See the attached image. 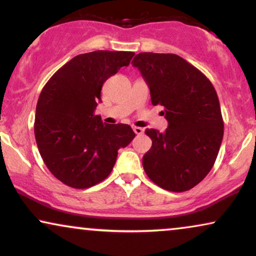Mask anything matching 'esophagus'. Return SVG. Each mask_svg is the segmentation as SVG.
<instances>
[{"label": "esophagus", "mask_w": 256, "mask_h": 256, "mask_svg": "<svg viewBox=\"0 0 256 256\" xmlns=\"http://www.w3.org/2000/svg\"><path fill=\"white\" fill-rule=\"evenodd\" d=\"M132 128H134V131L136 134H142L144 132V128H138V126H132Z\"/></svg>", "instance_id": "esophagus-1"}]
</instances>
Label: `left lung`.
<instances>
[{
    "mask_svg": "<svg viewBox=\"0 0 256 256\" xmlns=\"http://www.w3.org/2000/svg\"><path fill=\"white\" fill-rule=\"evenodd\" d=\"M150 87L152 105L164 106L169 126L146 128L152 146L143 168L152 182L174 192L190 190L214 166L223 138L218 93L204 74L176 54L139 53L132 61Z\"/></svg>",
    "mask_w": 256,
    "mask_h": 256,
    "instance_id": "1",
    "label": "left lung"
}]
</instances>
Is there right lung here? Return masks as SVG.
<instances>
[{
  "mask_svg": "<svg viewBox=\"0 0 256 256\" xmlns=\"http://www.w3.org/2000/svg\"><path fill=\"white\" fill-rule=\"evenodd\" d=\"M134 52L96 50L64 64L48 80L36 105L34 134L48 170L64 184L86 189L111 174L120 148L134 132L102 124L94 114L104 82L128 66Z\"/></svg>",
  "mask_w": 256,
  "mask_h": 256,
  "instance_id": "1",
  "label": "right lung"
}]
</instances>
